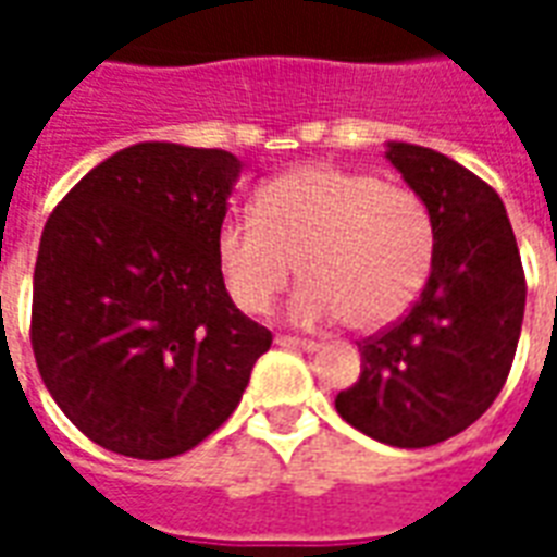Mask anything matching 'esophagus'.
<instances>
[{
    "instance_id": "1",
    "label": "esophagus",
    "mask_w": 557,
    "mask_h": 557,
    "mask_svg": "<svg viewBox=\"0 0 557 557\" xmlns=\"http://www.w3.org/2000/svg\"><path fill=\"white\" fill-rule=\"evenodd\" d=\"M277 346H283V349H295V351L319 349V343H315V339H298V337H277Z\"/></svg>"
}]
</instances>
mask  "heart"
Here are the masks:
<instances>
[{
    "label": "heart",
    "instance_id": "heart-1",
    "mask_svg": "<svg viewBox=\"0 0 557 557\" xmlns=\"http://www.w3.org/2000/svg\"><path fill=\"white\" fill-rule=\"evenodd\" d=\"M214 256L244 313H265L298 262L307 280L292 295V322L313 327L346 315L351 327L375 331L409 313L426 286L435 220L411 187L310 163L262 184L253 218L223 220Z\"/></svg>",
    "mask_w": 557,
    "mask_h": 557
}]
</instances>
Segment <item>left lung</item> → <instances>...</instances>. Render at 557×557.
I'll list each match as a JSON object with an SVG mask.
<instances>
[{
    "mask_svg": "<svg viewBox=\"0 0 557 557\" xmlns=\"http://www.w3.org/2000/svg\"><path fill=\"white\" fill-rule=\"evenodd\" d=\"M385 158L435 220V262L399 325L363 339L339 418L391 447H430L502 394L525 315V274L504 202L442 151L387 143Z\"/></svg>",
    "mask_w": 557,
    "mask_h": 557,
    "instance_id": "8db88e82",
    "label": "left lung"
}]
</instances>
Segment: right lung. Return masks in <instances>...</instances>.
Here are the masks:
<instances>
[{
    "label": "right lung",
    "instance_id": "right-lung-1",
    "mask_svg": "<svg viewBox=\"0 0 557 557\" xmlns=\"http://www.w3.org/2000/svg\"><path fill=\"white\" fill-rule=\"evenodd\" d=\"M242 170L223 148L137 143L86 172L44 226L38 373L65 418L113 454L196 447L238 409L271 349L214 256Z\"/></svg>",
    "mask_w": 557,
    "mask_h": 557
}]
</instances>
